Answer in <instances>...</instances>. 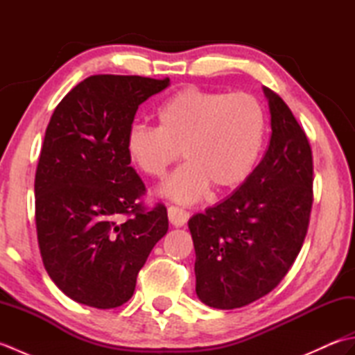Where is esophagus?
I'll return each instance as SVG.
<instances>
[{
	"mask_svg": "<svg viewBox=\"0 0 355 355\" xmlns=\"http://www.w3.org/2000/svg\"><path fill=\"white\" fill-rule=\"evenodd\" d=\"M168 215H169V221L175 225V227H182V225H184L191 216V214L187 212L186 209L180 206H169Z\"/></svg>",
	"mask_w": 355,
	"mask_h": 355,
	"instance_id": "34e87169",
	"label": "esophagus"
}]
</instances>
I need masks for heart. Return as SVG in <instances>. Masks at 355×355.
Segmentation results:
<instances>
[{
    "mask_svg": "<svg viewBox=\"0 0 355 355\" xmlns=\"http://www.w3.org/2000/svg\"><path fill=\"white\" fill-rule=\"evenodd\" d=\"M158 126L135 125L126 137L132 166L162 178L180 157L187 158L162 187L168 197L192 202L216 189L235 187L250 175L266 139V110L250 93H224L195 85L178 89L157 110Z\"/></svg>",
    "mask_w": 355,
    "mask_h": 355,
    "instance_id": "1",
    "label": "heart"
}]
</instances>
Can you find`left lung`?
<instances>
[{
  "label": "left lung",
  "instance_id": "obj_1",
  "mask_svg": "<svg viewBox=\"0 0 355 355\" xmlns=\"http://www.w3.org/2000/svg\"><path fill=\"white\" fill-rule=\"evenodd\" d=\"M271 135L262 160L220 205L189 220L197 294L233 310L281 284L306 236L313 207V153L304 128L281 96L263 88Z\"/></svg>",
  "mask_w": 355,
  "mask_h": 355
}]
</instances>
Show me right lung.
Wrapping results in <instances>:
<instances>
[{
	"label": "right lung",
	"mask_w": 355,
	"mask_h": 355,
	"mask_svg": "<svg viewBox=\"0 0 355 355\" xmlns=\"http://www.w3.org/2000/svg\"><path fill=\"white\" fill-rule=\"evenodd\" d=\"M168 85V78L94 74L59 102L45 130L35 175L37 244L51 281L79 304L128 302L168 232V210L140 201L146 186L126 154L139 105Z\"/></svg>",
	"instance_id": "right-lung-1"
}]
</instances>
